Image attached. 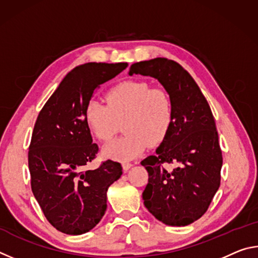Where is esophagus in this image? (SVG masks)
<instances>
[{
	"label": "esophagus",
	"mask_w": 258,
	"mask_h": 258,
	"mask_svg": "<svg viewBox=\"0 0 258 258\" xmlns=\"http://www.w3.org/2000/svg\"><path fill=\"white\" fill-rule=\"evenodd\" d=\"M133 164L132 163H128V161H124L123 163V168L124 171H127V169H130L131 167H132Z\"/></svg>",
	"instance_id": "1"
}]
</instances>
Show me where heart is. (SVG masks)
Masks as SVG:
<instances>
[{
    "mask_svg": "<svg viewBox=\"0 0 258 258\" xmlns=\"http://www.w3.org/2000/svg\"><path fill=\"white\" fill-rule=\"evenodd\" d=\"M107 104L91 100L85 109L86 123L101 141H109L124 121L125 135L104 148L113 159L130 160L150 145L166 138L174 119V102L167 91L151 87L145 81H125L106 95Z\"/></svg>",
    "mask_w": 258,
    "mask_h": 258,
    "instance_id": "1",
    "label": "heart"
}]
</instances>
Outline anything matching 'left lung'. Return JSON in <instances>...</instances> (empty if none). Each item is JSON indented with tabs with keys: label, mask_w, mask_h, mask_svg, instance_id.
Here are the masks:
<instances>
[{
	"label": "left lung",
	"mask_w": 258,
	"mask_h": 258,
	"mask_svg": "<svg viewBox=\"0 0 258 258\" xmlns=\"http://www.w3.org/2000/svg\"><path fill=\"white\" fill-rule=\"evenodd\" d=\"M133 74L157 78L174 102L171 130L156 155L141 161L149 175L142 192L145 206L165 224L189 225L207 212L221 183L223 158L211 107L176 61H140L131 66ZM164 163L177 167L166 170Z\"/></svg>",
	"instance_id": "left-lung-1"
}]
</instances>
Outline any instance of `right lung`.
Here are the masks:
<instances>
[{"mask_svg":"<svg viewBox=\"0 0 258 258\" xmlns=\"http://www.w3.org/2000/svg\"><path fill=\"white\" fill-rule=\"evenodd\" d=\"M127 66L89 62L74 68L38 113L28 151L30 185L46 220L62 233L92 230L106 213L108 187L123 173L120 163L110 159L84 169L99 152L85 109L94 90Z\"/></svg>","mask_w":258,"mask_h":258,"instance_id":"obj_1","label":"right lung"}]
</instances>
